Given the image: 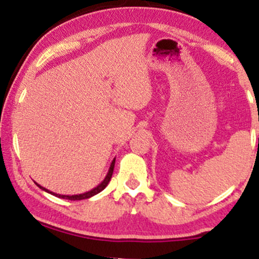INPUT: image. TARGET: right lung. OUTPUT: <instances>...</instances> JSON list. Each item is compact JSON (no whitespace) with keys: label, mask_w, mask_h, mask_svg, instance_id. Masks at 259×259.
<instances>
[{"label":"right lung","mask_w":259,"mask_h":259,"mask_svg":"<svg viewBox=\"0 0 259 259\" xmlns=\"http://www.w3.org/2000/svg\"><path fill=\"white\" fill-rule=\"evenodd\" d=\"M114 163H115V158L112 160V163H111V167H109V169H108V173H107V175H106V178H105V179L102 180V183L99 184V185H97L96 187H94V189L90 190V191H88V192H84V194H79V195H72V196H69V195H59V194H55V192L50 191V190L45 189V187H42V186H41V185H38L37 183H35V184H36V185H37L38 187H40L41 190H44V191H46V192H49V194H51V195H53V196H56V197H59V198H64V200H70V201L86 200V198H90V197H92V196L97 195V194H99V192L102 191V190H105V189H106V186L108 185V183H109V181H111V178H112V174H113V169H114Z\"/></svg>","instance_id":"add662e5"}]
</instances>
